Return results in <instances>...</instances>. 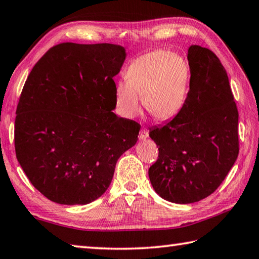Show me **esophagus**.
I'll return each mask as SVG.
<instances>
[{"mask_svg":"<svg viewBox=\"0 0 259 259\" xmlns=\"http://www.w3.org/2000/svg\"><path fill=\"white\" fill-rule=\"evenodd\" d=\"M149 137V132H148V130H146V128H142L141 131H140V133H139V139L141 140H146L147 138Z\"/></svg>","mask_w":259,"mask_h":259,"instance_id":"obj_1","label":"esophagus"}]
</instances>
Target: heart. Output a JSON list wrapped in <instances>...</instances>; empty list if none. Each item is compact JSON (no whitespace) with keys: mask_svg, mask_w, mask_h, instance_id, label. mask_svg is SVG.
Wrapping results in <instances>:
<instances>
[{"mask_svg":"<svg viewBox=\"0 0 259 259\" xmlns=\"http://www.w3.org/2000/svg\"><path fill=\"white\" fill-rule=\"evenodd\" d=\"M126 83L115 90L118 111L133 118L143 106L156 119L166 120L178 115L187 100L190 68L182 57L168 50H156L139 57L126 70Z\"/></svg>","mask_w":259,"mask_h":259,"instance_id":"b5f03b06","label":"heart"}]
</instances>
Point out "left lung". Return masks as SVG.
<instances>
[{
    "label": "left lung",
    "mask_w": 259,
    "mask_h": 259,
    "mask_svg": "<svg viewBox=\"0 0 259 259\" xmlns=\"http://www.w3.org/2000/svg\"><path fill=\"white\" fill-rule=\"evenodd\" d=\"M188 61L191 77L182 109L149 132L159 147L149 179L162 199L175 203L210 196L239 155V113L225 68L199 45L189 48Z\"/></svg>",
    "instance_id": "1"
}]
</instances>
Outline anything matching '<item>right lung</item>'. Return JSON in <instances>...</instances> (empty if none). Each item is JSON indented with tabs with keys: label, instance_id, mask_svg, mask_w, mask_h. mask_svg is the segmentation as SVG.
<instances>
[{
	"label": "right lung",
	"instance_id": "add662e5",
	"mask_svg": "<svg viewBox=\"0 0 259 259\" xmlns=\"http://www.w3.org/2000/svg\"><path fill=\"white\" fill-rule=\"evenodd\" d=\"M120 45L61 43L31 69L15 121L16 156L30 183L60 205H86L107 191L140 126L118 117L113 81Z\"/></svg>",
	"mask_w": 259,
	"mask_h": 259
}]
</instances>
